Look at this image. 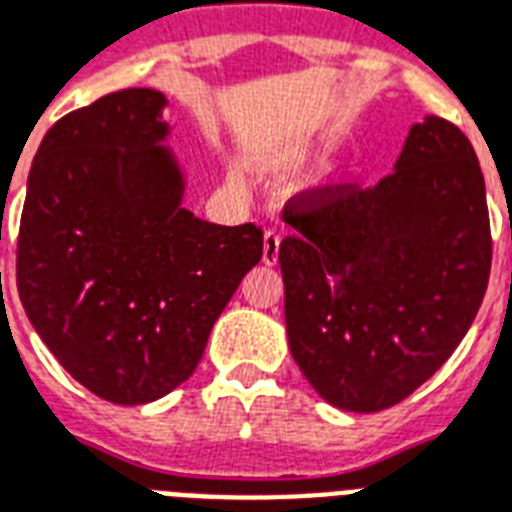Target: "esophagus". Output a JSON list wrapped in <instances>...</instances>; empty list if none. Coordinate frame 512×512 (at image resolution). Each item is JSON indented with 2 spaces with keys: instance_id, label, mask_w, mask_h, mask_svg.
<instances>
[{
  "instance_id": "esophagus-1",
  "label": "esophagus",
  "mask_w": 512,
  "mask_h": 512,
  "mask_svg": "<svg viewBox=\"0 0 512 512\" xmlns=\"http://www.w3.org/2000/svg\"><path fill=\"white\" fill-rule=\"evenodd\" d=\"M277 253H280V232L267 230L264 232V253H261V259H264V264H277Z\"/></svg>"
}]
</instances>
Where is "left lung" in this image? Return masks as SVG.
Returning a JSON list of instances; mask_svg holds the SVG:
<instances>
[{
    "mask_svg": "<svg viewBox=\"0 0 512 512\" xmlns=\"http://www.w3.org/2000/svg\"><path fill=\"white\" fill-rule=\"evenodd\" d=\"M280 243L290 354L338 410L394 407L468 333L492 269L476 150L452 121L410 129L378 185L298 192Z\"/></svg>",
    "mask_w": 512,
    "mask_h": 512,
    "instance_id": "left-lung-1",
    "label": "left lung"
}]
</instances>
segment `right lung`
I'll list each match as a JSON object with an SVG mask.
<instances>
[{"instance_id": "obj_1", "label": "right lung", "mask_w": 512, "mask_h": 512, "mask_svg": "<svg viewBox=\"0 0 512 512\" xmlns=\"http://www.w3.org/2000/svg\"><path fill=\"white\" fill-rule=\"evenodd\" d=\"M158 89L110 92L36 150L18 232V293L34 330L105 402L147 404L198 367L216 317L264 253L259 224L203 222L158 142Z\"/></svg>"}]
</instances>
